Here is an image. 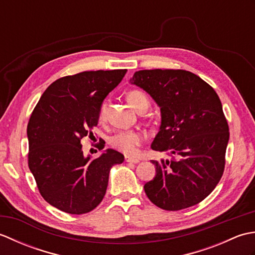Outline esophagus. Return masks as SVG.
I'll return each instance as SVG.
<instances>
[{
	"label": "esophagus",
	"instance_id": "obj_1",
	"mask_svg": "<svg viewBox=\"0 0 255 255\" xmlns=\"http://www.w3.org/2000/svg\"><path fill=\"white\" fill-rule=\"evenodd\" d=\"M125 160H126V162H129V163H139V162H140L139 159L132 158V156H129V155L125 156Z\"/></svg>",
	"mask_w": 255,
	"mask_h": 255
}]
</instances>
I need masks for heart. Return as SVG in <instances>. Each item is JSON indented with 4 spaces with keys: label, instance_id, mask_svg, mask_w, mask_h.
<instances>
[{
    "label": "heart",
    "instance_id": "b5f03b06",
    "mask_svg": "<svg viewBox=\"0 0 255 255\" xmlns=\"http://www.w3.org/2000/svg\"><path fill=\"white\" fill-rule=\"evenodd\" d=\"M126 99L133 110H136L138 113L145 112L150 105L148 96L143 92L138 90L129 91L126 95ZM106 112L107 105L104 103V104H102L99 112V119L101 122L105 121ZM142 141L143 136L141 132L134 130H121L111 138V145L114 149L121 151L125 154L134 155L137 154L138 148Z\"/></svg>",
    "mask_w": 255,
    "mask_h": 255
}]
</instances>
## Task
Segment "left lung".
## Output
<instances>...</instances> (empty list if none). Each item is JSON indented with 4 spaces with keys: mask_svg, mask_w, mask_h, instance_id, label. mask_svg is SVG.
I'll use <instances>...</instances> for the list:
<instances>
[{
    "mask_svg": "<svg viewBox=\"0 0 255 255\" xmlns=\"http://www.w3.org/2000/svg\"><path fill=\"white\" fill-rule=\"evenodd\" d=\"M130 82L160 107L161 126L151 148L172 156L151 161L156 174L144 184L148 198L164 210L200 203L217 186L225 170L229 127L219 96L185 70H141Z\"/></svg>",
    "mask_w": 255,
    "mask_h": 255,
    "instance_id": "1",
    "label": "left lung"
}]
</instances>
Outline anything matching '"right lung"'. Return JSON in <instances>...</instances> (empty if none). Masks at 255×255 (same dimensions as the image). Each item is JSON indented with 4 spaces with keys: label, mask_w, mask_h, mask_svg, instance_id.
Here are the masks:
<instances>
[{
    "label": "right lung",
    "mask_w": 255,
    "mask_h": 255,
    "mask_svg": "<svg viewBox=\"0 0 255 255\" xmlns=\"http://www.w3.org/2000/svg\"><path fill=\"white\" fill-rule=\"evenodd\" d=\"M126 72L99 70L58 79L31 113L27 126L29 170L41 196L64 213L82 215L97 207L112 166L124 162V155L113 149L94 160L85 158L81 139L92 133L103 101Z\"/></svg>",
    "instance_id": "right-lung-1"
}]
</instances>
